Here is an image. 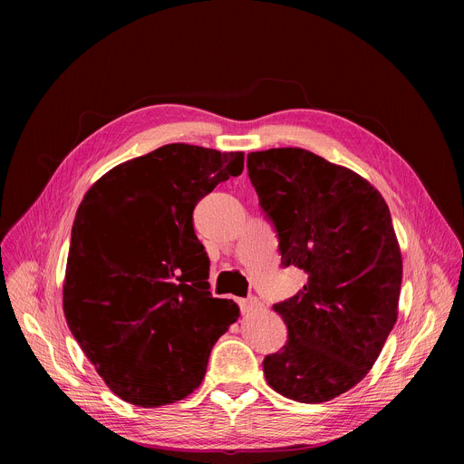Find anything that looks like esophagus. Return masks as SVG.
<instances>
[{
  "instance_id": "34e87169",
  "label": "esophagus",
  "mask_w": 464,
  "mask_h": 464,
  "mask_svg": "<svg viewBox=\"0 0 464 464\" xmlns=\"http://www.w3.org/2000/svg\"><path fill=\"white\" fill-rule=\"evenodd\" d=\"M238 304H240L242 314H251V312H255V310H258V308H260V301H258L256 297L240 299V301H238Z\"/></svg>"
}]
</instances>
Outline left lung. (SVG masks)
Here are the masks:
<instances>
[{"label": "left lung", "mask_w": 464, "mask_h": 464, "mask_svg": "<svg viewBox=\"0 0 464 464\" xmlns=\"http://www.w3.org/2000/svg\"><path fill=\"white\" fill-rule=\"evenodd\" d=\"M247 170L283 266L308 276L274 304L288 342L264 358V376L286 399L328 402L365 378L399 315L402 253L389 208L365 178L303 149L251 152Z\"/></svg>", "instance_id": "obj_1"}]
</instances>
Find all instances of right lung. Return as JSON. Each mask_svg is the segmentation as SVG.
Returning <instances> with one entry per match:
<instances>
[{"label":"right lung","mask_w":464,"mask_h":464,"mask_svg":"<svg viewBox=\"0 0 464 464\" xmlns=\"http://www.w3.org/2000/svg\"><path fill=\"white\" fill-rule=\"evenodd\" d=\"M244 152L185 143L124 161L86 192L62 290L72 334L106 385L141 408L185 399L238 304L209 292L194 206L238 176Z\"/></svg>","instance_id":"add662e5"}]
</instances>
